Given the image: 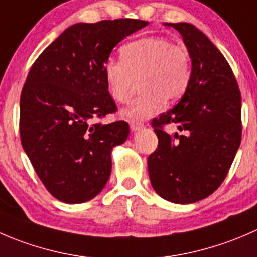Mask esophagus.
Masks as SVG:
<instances>
[{
	"instance_id": "34e87169",
	"label": "esophagus",
	"mask_w": 257,
	"mask_h": 257,
	"mask_svg": "<svg viewBox=\"0 0 257 257\" xmlns=\"http://www.w3.org/2000/svg\"><path fill=\"white\" fill-rule=\"evenodd\" d=\"M144 126V123L140 122V121H130V128L132 130V131H137V130H140Z\"/></svg>"
}]
</instances>
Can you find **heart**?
Instances as JSON below:
<instances>
[{
  "mask_svg": "<svg viewBox=\"0 0 257 257\" xmlns=\"http://www.w3.org/2000/svg\"><path fill=\"white\" fill-rule=\"evenodd\" d=\"M121 61L103 65L107 91L118 103L130 102L141 82L144 92L125 111L130 120H145L161 110L165 100L172 102L186 92L191 78L189 51L164 37H145L122 46Z\"/></svg>",
  "mask_w": 257,
  "mask_h": 257,
  "instance_id": "1",
  "label": "heart"
}]
</instances>
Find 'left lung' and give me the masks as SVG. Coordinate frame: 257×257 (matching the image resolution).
<instances>
[{
  "instance_id": "1",
  "label": "left lung",
  "mask_w": 257,
  "mask_h": 257,
  "mask_svg": "<svg viewBox=\"0 0 257 257\" xmlns=\"http://www.w3.org/2000/svg\"><path fill=\"white\" fill-rule=\"evenodd\" d=\"M181 34L192 61L189 87L174 108L154 118L157 149L147 159L155 191L175 204H192L220 187L242 135L241 93L230 65L191 24H167ZM174 123L180 134H167Z\"/></svg>"
}]
</instances>
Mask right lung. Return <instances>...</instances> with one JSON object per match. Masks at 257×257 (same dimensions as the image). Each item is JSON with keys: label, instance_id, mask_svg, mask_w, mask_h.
Returning a JSON list of instances; mask_svg holds the SVG:
<instances>
[{"label": "right lung", "instance_id": "right-lung-1", "mask_svg": "<svg viewBox=\"0 0 257 257\" xmlns=\"http://www.w3.org/2000/svg\"><path fill=\"white\" fill-rule=\"evenodd\" d=\"M149 24L134 19L76 24L43 50L30 68L20 100V137L52 196L82 204L111 174V150L126 141L125 121L93 123L117 111L103 77L112 48Z\"/></svg>", "mask_w": 257, "mask_h": 257}]
</instances>
